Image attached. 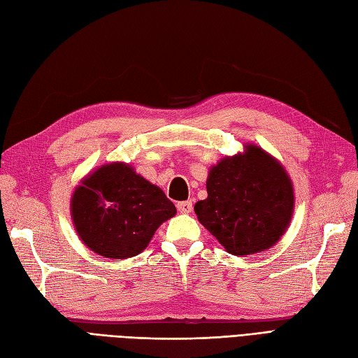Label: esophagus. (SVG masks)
I'll use <instances>...</instances> for the list:
<instances>
[{
  "label": "esophagus",
  "mask_w": 358,
  "mask_h": 358,
  "mask_svg": "<svg viewBox=\"0 0 358 358\" xmlns=\"http://www.w3.org/2000/svg\"><path fill=\"white\" fill-rule=\"evenodd\" d=\"M178 210L180 212V214H189V212L192 210V201L191 200L179 201L178 203Z\"/></svg>",
  "instance_id": "esophagus-1"
}]
</instances>
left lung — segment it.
Wrapping results in <instances>:
<instances>
[{
	"label": "left lung",
	"mask_w": 358,
	"mask_h": 358,
	"mask_svg": "<svg viewBox=\"0 0 358 358\" xmlns=\"http://www.w3.org/2000/svg\"><path fill=\"white\" fill-rule=\"evenodd\" d=\"M208 197L194 212L227 253L255 255L278 243L291 223L294 187L285 167L262 148L226 157L209 170Z\"/></svg>",
	"instance_id": "8db88e82"
}]
</instances>
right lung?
Listing matches in <instances>:
<instances>
[{
  "instance_id": "1",
  "label": "right lung",
  "mask_w": 358,
  "mask_h": 358,
  "mask_svg": "<svg viewBox=\"0 0 358 358\" xmlns=\"http://www.w3.org/2000/svg\"><path fill=\"white\" fill-rule=\"evenodd\" d=\"M71 212L85 247L103 257L128 259L149 245L157 229L176 215V208L129 164L111 162L75 188Z\"/></svg>"
}]
</instances>
